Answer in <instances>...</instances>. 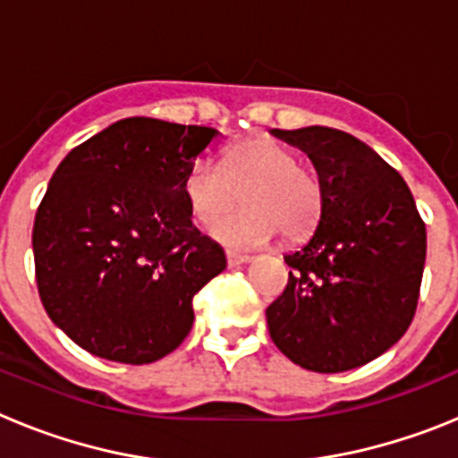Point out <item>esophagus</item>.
<instances>
[{
	"label": "esophagus",
	"instance_id": "esophagus-1",
	"mask_svg": "<svg viewBox=\"0 0 458 458\" xmlns=\"http://www.w3.org/2000/svg\"><path fill=\"white\" fill-rule=\"evenodd\" d=\"M252 261V257L250 254H241V252H226V264L232 266V268H236V266H242V264H250Z\"/></svg>",
	"mask_w": 458,
	"mask_h": 458
}]
</instances>
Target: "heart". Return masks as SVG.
I'll list each match as a JSON object with an SVG mask.
<instances>
[{"mask_svg":"<svg viewBox=\"0 0 458 458\" xmlns=\"http://www.w3.org/2000/svg\"><path fill=\"white\" fill-rule=\"evenodd\" d=\"M243 194L246 208L216 219ZM183 194L192 217L210 225V236L229 248L268 245L277 233L286 242L310 236L321 220L326 190L317 172L301 165L293 148L270 137H250L232 144L217 167L208 157L190 165Z\"/></svg>","mask_w":458,"mask_h":458,"instance_id":"heart-1","label":"heart"}]
</instances>
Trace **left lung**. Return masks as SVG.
I'll return each mask as SVG.
<instances>
[{"label":"left lung","instance_id":"1","mask_svg":"<svg viewBox=\"0 0 458 458\" xmlns=\"http://www.w3.org/2000/svg\"><path fill=\"white\" fill-rule=\"evenodd\" d=\"M270 132L310 156L326 190L314 236L284 257L289 284L266 310L270 339L318 374L367 365L415 317L427 259L418 206L399 172L349 132Z\"/></svg>","mask_w":458,"mask_h":458}]
</instances>
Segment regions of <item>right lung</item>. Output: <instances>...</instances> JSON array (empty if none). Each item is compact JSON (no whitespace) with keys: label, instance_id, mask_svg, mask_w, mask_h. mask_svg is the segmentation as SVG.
I'll return each mask as SVG.
<instances>
[{"label":"right lung","instance_id":"right-lung-1","mask_svg":"<svg viewBox=\"0 0 458 458\" xmlns=\"http://www.w3.org/2000/svg\"><path fill=\"white\" fill-rule=\"evenodd\" d=\"M220 132L131 116L72 148L36 210L34 264L47 317L91 355L148 365L194 321V293L226 268L183 194Z\"/></svg>","mask_w":458,"mask_h":458}]
</instances>
